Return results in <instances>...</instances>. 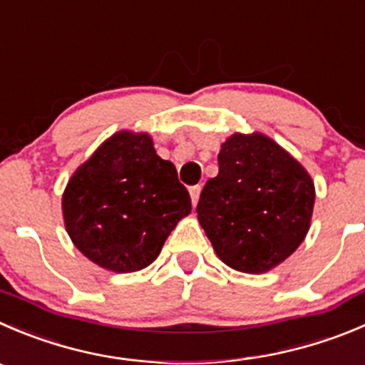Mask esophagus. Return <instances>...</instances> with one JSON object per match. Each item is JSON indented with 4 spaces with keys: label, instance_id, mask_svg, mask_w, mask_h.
Listing matches in <instances>:
<instances>
[{
    "label": "esophagus",
    "instance_id": "obj_1",
    "mask_svg": "<svg viewBox=\"0 0 365 365\" xmlns=\"http://www.w3.org/2000/svg\"><path fill=\"white\" fill-rule=\"evenodd\" d=\"M189 192H190V200H192V205H194V207H196L197 200H200L201 185H194V187H190V189H189Z\"/></svg>",
    "mask_w": 365,
    "mask_h": 365
}]
</instances>
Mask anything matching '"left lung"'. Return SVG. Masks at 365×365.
I'll use <instances>...</instances> for the list:
<instances>
[{"instance_id":"1","label":"left lung","mask_w":365,"mask_h":365,"mask_svg":"<svg viewBox=\"0 0 365 365\" xmlns=\"http://www.w3.org/2000/svg\"><path fill=\"white\" fill-rule=\"evenodd\" d=\"M219 175L205 183L197 221L217 257L260 274L291 257L310 228L316 189L309 173L262 133L221 144Z\"/></svg>"}]
</instances>
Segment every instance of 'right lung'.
Listing matches in <instances>:
<instances>
[{"label": "right lung", "mask_w": 365, "mask_h": 365, "mask_svg": "<svg viewBox=\"0 0 365 365\" xmlns=\"http://www.w3.org/2000/svg\"><path fill=\"white\" fill-rule=\"evenodd\" d=\"M190 196L148 133L118 132L74 171L62 196L66 230L94 264L114 272L148 267Z\"/></svg>", "instance_id": "obj_1"}]
</instances>
